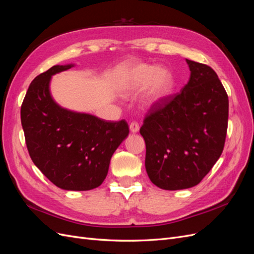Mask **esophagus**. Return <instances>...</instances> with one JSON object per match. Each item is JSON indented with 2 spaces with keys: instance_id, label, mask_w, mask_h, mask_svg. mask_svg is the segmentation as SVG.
Returning a JSON list of instances; mask_svg holds the SVG:
<instances>
[{
  "instance_id": "esophagus-1",
  "label": "esophagus",
  "mask_w": 254,
  "mask_h": 254,
  "mask_svg": "<svg viewBox=\"0 0 254 254\" xmlns=\"http://www.w3.org/2000/svg\"><path fill=\"white\" fill-rule=\"evenodd\" d=\"M129 129H130V131H131V132L136 133V132H139V130H140V125L137 124L136 122H132L131 124L129 125Z\"/></svg>"
}]
</instances>
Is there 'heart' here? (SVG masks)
Returning a JSON list of instances; mask_svg holds the SVG:
<instances>
[{
  "mask_svg": "<svg viewBox=\"0 0 254 254\" xmlns=\"http://www.w3.org/2000/svg\"><path fill=\"white\" fill-rule=\"evenodd\" d=\"M174 78L164 66H155L144 63H133L122 72L120 89L123 93H131L144 88L142 101L147 107L162 102L171 94Z\"/></svg>",
  "mask_w": 254,
  "mask_h": 254,
  "instance_id": "b5f03b06",
  "label": "heart"
}]
</instances>
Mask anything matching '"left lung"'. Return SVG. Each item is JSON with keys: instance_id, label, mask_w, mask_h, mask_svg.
Returning <instances> with one entry per match:
<instances>
[{"instance_id": "obj_1", "label": "left lung", "mask_w": 254, "mask_h": 254, "mask_svg": "<svg viewBox=\"0 0 254 254\" xmlns=\"http://www.w3.org/2000/svg\"><path fill=\"white\" fill-rule=\"evenodd\" d=\"M187 63L189 82L151 106L140 128L146 172L168 190L197 186L219 159L227 135L229 99L217 74L206 64Z\"/></svg>"}]
</instances>
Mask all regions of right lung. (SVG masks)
Instances as JSON below:
<instances>
[{"mask_svg":"<svg viewBox=\"0 0 254 254\" xmlns=\"http://www.w3.org/2000/svg\"><path fill=\"white\" fill-rule=\"evenodd\" d=\"M72 66L54 65L37 76L22 103L21 123L29 156L42 174L63 190H89L105 180L129 127L125 120L105 121L55 103L50 92L52 76Z\"/></svg>","mask_w":254,"mask_h":254,"instance_id":"right-lung-1","label":"right lung"}]
</instances>
